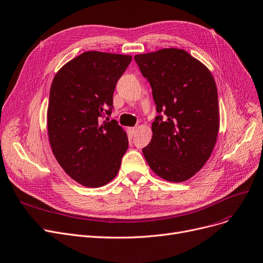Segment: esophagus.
Listing matches in <instances>:
<instances>
[{
  "mask_svg": "<svg viewBox=\"0 0 263 263\" xmlns=\"http://www.w3.org/2000/svg\"><path fill=\"white\" fill-rule=\"evenodd\" d=\"M136 131H138V128H136V127L129 128V134H130L131 136H134V134L136 133Z\"/></svg>",
  "mask_w": 263,
  "mask_h": 263,
  "instance_id": "1",
  "label": "esophagus"
}]
</instances>
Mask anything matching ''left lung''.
<instances>
[{"instance_id": "obj_1", "label": "left lung", "mask_w": 263, "mask_h": 263, "mask_svg": "<svg viewBox=\"0 0 263 263\" xmlns=\"http://www.w3.org/2000/svg\"><path fill=\"white\" fill-rule=\"evenodd\" d=\"M153 89L157 111L153 138L143 148L149 167L161 178H191L210 159L219 131L218 95L209 68L186 50L163 48L135 54Z\"/></svg>"}]
</instances>
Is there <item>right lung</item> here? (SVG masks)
Instances as JSON below:
<instances>
[{"label":"right lung","mask_w":263,"mask_h":263,"mask_svg":"<svg viewBox=\"0 0 263 263\" xmlns=\"http://www.w3.org/2000/svg\"><path fill=\"white\" fill-rule=\"evenodd\" d=\"M129 54L86 51L57 72L47 109L49 144L64 172L79 184L99 188L116 177L128 136L110 115L118 79ZM107 120V119H106Z\"/></svg>","instance_id":"add662e5"}]
</instances>
